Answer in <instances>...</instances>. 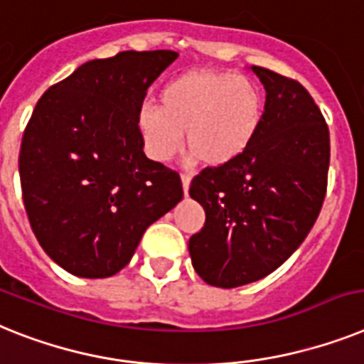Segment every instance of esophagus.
I'll list each match as a JSON object with an SVG mask.
<instances>
[{
    "label": "esophagus",
    "instance_id": "esophagus-1",
    "mask_svg": "<svg viewBox=\"0 0 364 364\" xmlns=\"http://www.w3.org/2000/svg\"><path fill=\"white\" fill-rule=\"evenodd\" d=\"M191 173H183L181 176V183H183V192H185V196H188V187H191Z\"/></svg>",
    "mask_w": 364,
    "mask_h": 364
}]
</instances>
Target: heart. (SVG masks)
Segmentation results:
<instances>
[{
  "label": "heart",
  "mask_w": 364,
  "mask_h": 364,
  "mask_svg": "<svg viewBox=\"0 0 364 364\" xmlns=\"http://www.w3.org/2000/svg\"><path fill=\"white\" fill-rule=\"evenodd\" d=\"M261 118L262 97L252 79L198 70L168 81L159 107L140 109L136 127L148 155L159 163L181 149L187 129L192 155L209 166H224L248 149Z\"/></svg>",
  "instance_id": "b5f03b06"
}]
</instances>
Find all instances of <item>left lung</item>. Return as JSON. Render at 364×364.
<instances>
[{"label": "left lung", "instance_id": "8db88e82", "mask_svg": "<svg viewBox=\"0 0 364 364\" xmlns=\"http://www.w3.org/2000/svg\"><path fill=\"white\" fill-rule=\"evenodd\" d=\"M267 90L255 139L240 157L207 166L191 183L205 224L188 240L192 267L220 289L248 285L298 250L322 209L329 129L298 81L252 66Z\"/></svg>", "mask_w": 364, "mask_h": 364}]
</instances>
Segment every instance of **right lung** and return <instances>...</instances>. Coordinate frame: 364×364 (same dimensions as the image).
Wrapping results in <instances>:
<instances>
[{
    "label": "right lung",
    "instance_id": "add662e5",
    "mask_svg": "<svg viewBox=\"0 0 364 364\" xmlns=\"http://www.w3.org/2000/svg\"><path fill=\"white\" fill-rule=\"evenodd\" d=\"M176 51H122L81 64L42 94L21 139L20 181L44 252L79 277H109L183 198L179 173L144 155L139 116Z\"/></svg>",
    "mask_w": 364,
    "mask_h": 364
}]
</instances>
